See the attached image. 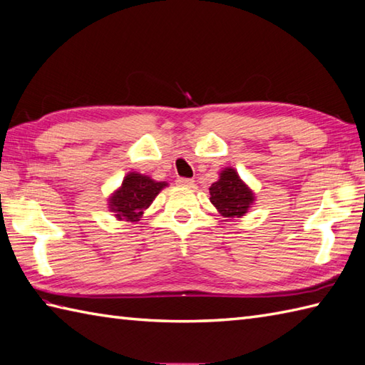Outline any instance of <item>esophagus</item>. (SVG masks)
Masks as SVG:
<instances>
[{
	"label": "esophagus",
	"instance_id": "esophagus-1",
	"mask_svg": "<svg viewBox=\"0 0 365 365\" xmlns=\"http://www.w3.org/2000/svg\"><path fill=\"white\" fill-rule=\"evenodd\" d=\"M177 185L178 187H185V188H191L195 187V182L191 180V178H185V177H178L177 178Z\"/></svg>",
	"mask_w": 365,
	"mask_h": 365
}]
</instances>
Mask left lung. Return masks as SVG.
Segmentation results:
<instances>
[{"mask_svg":"<svg viewBox=\"0 0 365 365\" xmlns=\"http://www.w3.org/2000/svg\"><path fill=\"white\" fill-rule=\"evenodd\" d=\"M209 191L210 202L217 207L221 215L230 218L244 217L248 207L255 201L253 192L231 168L225 169L220 174V180L212 183Z\"/></svg>","mask_w":365,"mask_h":365,"instance_id":"8db88e82","label":"left lung"}]
</instances>
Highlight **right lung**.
Returning a JSON list of instances; mask_svg holds the SVG:
<instances>
[{
	"label": "right lung",
	"instance_id": "1",
	"mask_svg": "<svg viewBox=\"0 0 365 365\" xmlns=\"http://www.w3.org/2000/svg\"><path fill=\"white\" fill-rule=\"evenodd\" d=\"M166 185V182H155L142 174H128L121 188L110 197V210L117 213L118 220L138 221Z\"/></svg>",
	"mask_w": 365,
	"mask_h": 365
}]
</instances>
